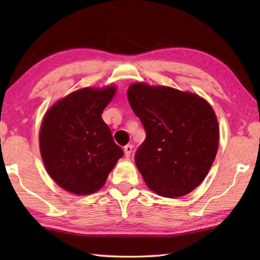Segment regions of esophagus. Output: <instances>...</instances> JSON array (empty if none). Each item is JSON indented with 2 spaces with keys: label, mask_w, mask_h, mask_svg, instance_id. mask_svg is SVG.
Listing matches in <instances>:
<instances>
[{
  "label": "esophagus",
  "mask_w": 260,
  "mask_h": 260,
  "mask_svg": "<svg viewBox=\"0 0 260 260\" xmlns=\"http://www.w3.org/2000/svg\"><path fill=\"white\" fill-rule=\"evenodd\" d=\"M132 150H133V146H132V144H127V145H125V147H124V152H125V156H126V157H129V156H131Z\"/></svg>",
  "instance_id": "1"
}]
</instances>
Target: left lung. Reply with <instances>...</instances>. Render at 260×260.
Returning a JSON list of instances; mask_svg holds the SVG:
<instances>
[{
	"label": "left lung",
	"mask_w": 260,
	"mask_h": 260,
	"mask_svg": "<svg viewBox=\"0 0 260 260\" xmlns=\"http://www.w3.org/2000/svg\"><path fill=\"white\" fill-rule=\"evenodd\" d=\"M127 97L146 133L135 163L147 186L167 198L194 190L218 151L219 126L210 104L196 93L143 82L131 85Z\"/></svg>",
	"instance_id": "1"
}]
</instances>
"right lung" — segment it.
<instances>
[{
    "label": "right lung",
    "mask_w": 260,
    "mask_h": 260,
    "mask_svg": "<svg viewBox=\"0 0 260 260\" xmlns=\"http://www.w3.org/2000/svg\"><path fill=\"white\" fill-rule=\"evenodd\" d=\"M115 92V86L82 88L46 113L40 152L47 172L62 189L80 196L98 191L124 155L102 118Z\"/></svg>",
    "instance_id": "obj_1"
}]
</instances>
